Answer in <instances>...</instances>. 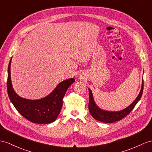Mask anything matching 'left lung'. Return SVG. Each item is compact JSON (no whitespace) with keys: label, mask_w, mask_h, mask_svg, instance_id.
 <instances>
[{"label":"left lung","mask_w":152,"mask_h":152,"mask_svg":"<svg viewBox=\"0 0 152 152\" xmlns=\"http://www.w3.org/2000/svg\"><path fill=\"white\" fill-rule=\"evenodd\" d=\"M143 87H144V83L142 80V87L141 90L137 97L135 99V101L133 102L132 104L128 106L127 108H126L124 110H122L119 112H109V111L103 110L95 104L94 101V99L93 97V94L90 88L89 90V95H90V101H89V105L88 108L89 111L94 119L97 121H99L103 122V123H112L114 122L120 121L124 117L127 116L128 115L132 112V110L134 108V107L137 104V103L139 102L140 99L141 98L143 92Z\"/></svg>","instance_id":"obj_1"}]
</instances>
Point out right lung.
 <instances>
[{"mask_svg": "<svg viewBox=\"0 0 152 152\" xmlns=\"http://www.w3.org/2000/svg\"><path fill=\"white\" fill-rule=\"evenodd\" d=\"M8 65L7 90L8 97L15 108L27 120L37 124L53 123L58 115L62 106V99L75 79L70 78L59 83L50 94L38 100H29L18 96L14 91L11 80L10 66Z\"/></svg>", "mask_w": 152, "mask_h": 152, "instance_id": "add662e5", "label": "right lung"}]
</instances>
